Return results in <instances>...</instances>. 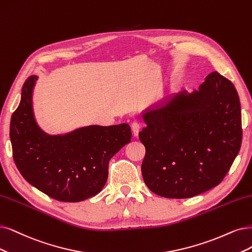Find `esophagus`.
I'll list each match as a JSON object with an SVG mask.
<instances>
[{"instance_id":"esophagus-1","label":"esophagus","mask_w":252,"mask_h":252,"mask_svg":"<svg viewBox=\"0 0 252 252\" xmlns=\"http://www.w3.org/2000/svg\"><path fill=\"white\" fill-rule=\"evenodd\" d=\"M131 127H132V132H133L134 136L137 137L139 134V131H140V124H139L138 121H133L131 125Z\"/></svg>"}]
</instances>
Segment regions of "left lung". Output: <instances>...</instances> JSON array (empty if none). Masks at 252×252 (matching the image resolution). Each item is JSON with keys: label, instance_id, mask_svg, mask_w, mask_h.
<instances>
[{"label": "left lung", "instance_id": "1", "mask_svg": "<svg viewBox=\"0 0 252 252\" xmlns=\"http://www.w3.org/2000/svg\"><path fill=\"white\" fill-rule=\"evenodd\" d=\"M143 119L142 176L162 197L190 198L216 187L239 154L240 98L234 84L217 71L199 90L182 92Z\"/></svg>", "mask_w": 252, "mask_h": 252}]
</instances>
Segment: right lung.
<instances>
[{
	"instance_id": "add662e5",
	"label": "right lung",
	"mask_w": 252,
	"mask_h": 252,
	"mask_svg": "<svg viewBox=\"0 0 252 252\" xmlns=\"http://www.w3.org/2000/svg\"><path fill=\"white\" fill-rule=\"evenodd\" d=\"M35 76L28 78L10 121L14 163L24 179L48 196L78 202L94 196L108 179L109 161L131 141L126 124L82 127L64 136L43 133L32 110Z\"/></svg>"
}]
</instances>
